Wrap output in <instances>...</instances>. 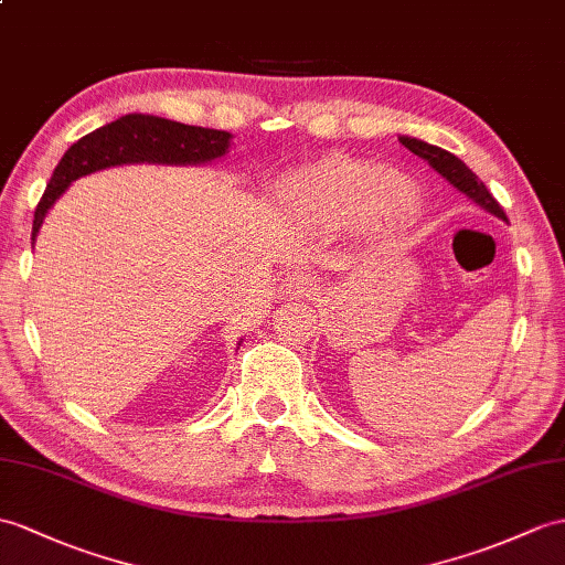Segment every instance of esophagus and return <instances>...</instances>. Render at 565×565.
<instances>
[{
    "label": "esophagus",
    "instance_id": "1",
    "mask_svg": "<svg viewBox=\"0 0 565 565\" xmlns=\"http://www.w3.org/2000/svg\"><path fill=\"white\" fill-rule=\"evenodd\" d=\"M315 291H318V284L306 271H291L281 279L284 296H312Z\"/></svg>",
    "mask_w": 565,
    "mask_h": 565
}]
</instances>
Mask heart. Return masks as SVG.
Listing matches in <instances>:
<instances>
[{
  "instance_id": "heart-1",
  "label": "heart",
  "mask_w": 565,
  "mask_h": 565,
  "mask_svg": "<svg viewBox=\"0 0 565 565\" xmlns=\"http://www.w3.org/2000/svg\"><path fill=\"white\" fill-rule=\"evenodd\" d=\"M271 204L298 226L353 223L373 238L395 241L422 218L424 192L416 180L395 175L385 166L334 156L279 178L271 188Z\"/></svg>"
}]
</instances>
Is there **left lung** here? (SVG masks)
<instances>
[{
  "mask_svg": "<svg viewBox=\"0 0 565 565\" xmlns=\"http://www.w3.org/2000/svg\"><path fill=\"white\" fill-rule=\"evenodd\" d=\"M399 141L412 153H416L418 159H424L433 170H436L440 178L448 180L455 190H460L469 202H475L479 209L493 214L495 218L508 221L501 204L493 200V194L487 190V185H483V182L475 173H471L469 166L465 161L457 159L455 153L445 151L440 147H433V143L422 141V139H416V137H399Z\"/></svg>",
  "mask_w": 565,
  "mask_h": 565,
  "instance_id": "8db88e82",
  "label": "left lung"
}]
</instances>
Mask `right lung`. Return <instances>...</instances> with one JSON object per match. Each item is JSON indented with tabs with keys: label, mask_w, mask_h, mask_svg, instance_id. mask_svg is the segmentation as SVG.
<instances>
[{
	"label": "right lung",
	"mask_w": 565,
	"mask_h": 565,
	"mask_svg": "<svg viewBox=\"0 0 565 565\" xmlns=\"http://www.w3.org/2000/svg\"><path fill=\"white\" fill-rule=\"evenodd\" d=\"M231 139L233 135L223 132V129L192 127L143 113H129L117 117L115 122L94 129L90 135L72 143L57 168L52 170L50 185L35 209L31 233L33 245L52 204L67 192L74 180L125 163L204 166L226 156Z\"/></svg>",
	"instance_id": "1"
}]
</instances>
